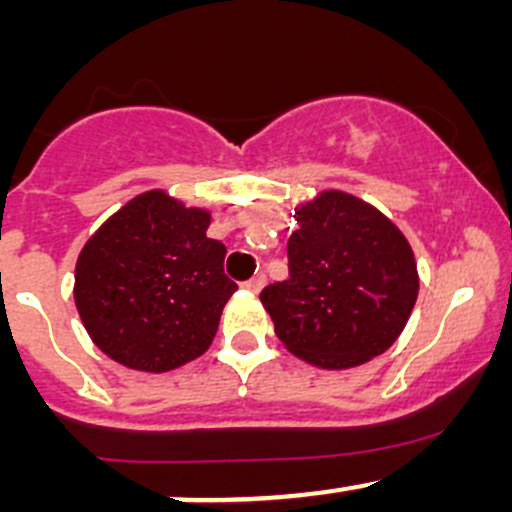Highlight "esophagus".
I'll list each match as a JSON object with an SVG mask.
<instances>
[{"label": "esophagus", "mask_w": 512, "mask_h": 512, "mask_svg": "<svg viewBox=\"0 0 512 512\" xmlns=\"http://www.w3.org/2000/svg\"><path fill=\"white\" fill-rule=\"evenodd\" d=\"M262 285H265V275H255V277H252V280L242 282V289H247V292L257 294L262 289Z\"/></svg>", "instance_id": "esophagus-1"}]
</instances>
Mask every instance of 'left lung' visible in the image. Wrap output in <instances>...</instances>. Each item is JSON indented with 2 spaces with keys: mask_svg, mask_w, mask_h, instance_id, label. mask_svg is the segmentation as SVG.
Returning a JSON list of instances; mask_svg holds the SVG:
<instances>
[{
  "mask_svg": "<svg viewBox=\"0 0 512 512\" xmlns=\"http://www.w3.org/2000/svg\"><path fill=\"white\" fill-rule=\"evenodd\" d=\"M289 280L260 292L289 354L342 371L384 354L418 297L409 240L379 208L344 190H322L294 208Z\"/></svg>",
  "mask_w": 512,
  "mask_h": 512,
  "instance_id": "1",
  "label": "left lung"
}]
</instances>
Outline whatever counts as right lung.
Listing matches in <instances>:
<instances>
[{"label": "right lung", "instance_id": "1", "mask_svg": "<svg viewBox=\"0 0 512 512\" xmlns=\"http://www.w3.org/2000/svg\"><path fill=\"white\" fill-rule=\"evenodd\" d=\"M213 215L163 188L128 200L81 247L74 302L91 342L126 369L163 374L208 352L237 285Z\"/></svg>", "mask_w": 512, "mask_h": 512}]
</instances>
